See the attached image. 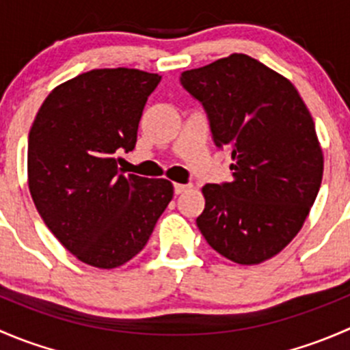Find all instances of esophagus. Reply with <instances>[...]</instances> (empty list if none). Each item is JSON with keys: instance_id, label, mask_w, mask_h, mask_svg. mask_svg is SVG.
<instances>
[{"instance_id": "obj_1", "label": "esophagus", "mask_w": 350, "mask_h": 350, "mask_svg": "<svg viewBox=\"0 0 350 350\" xmlns=\"http://www.w3.org/2000/svg\"><path fill=\"white\" fill-rule=\"evenodd\" d=\"M191 188H193L191 185H181V183H176L174 193H176V195H183V193H186L188 189H191Z\"/></svg>"}]
</instances>
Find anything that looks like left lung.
Wrapping results in <instances>:
<instances>
[{"instance_id": "left-lung-1", "label": "left lung", "mask_w": 350, "mask_h": 350, "mask_svg": "<svg viewBox=\"0 0 350 350\" xmlns=\"http://www.w3.org/2000/svg\"><path fill=\"white\" fill-rule=\"evenodd\" d=\"M181 83L206 109L215 146L234 161L230 183L201 189L198 228L232 262H264L301 230L322 185L310 109L291 81L245 54L186 70Z\"/></svg>"}]
</instances>
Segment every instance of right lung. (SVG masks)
Masks as SVG:
<instances>
[{
    "mask_svg": "<svg viewBox=\"0 0 350 350\" xmlns=\"http://www.w3.org/2000/svg\"><path fill=\"white\" fill-rule=\"evenodd\" d=\"M159 74L93 69L49 93L28 133V189L49 230L76 259L123 266L146 247L174 195L167 179L123 174Z\"/></svg>",
    "mask_w": 350,
    "mask_h": 350,
    "instance_id": "obj_1",
    "label": "right lung"
}]
</instances>
